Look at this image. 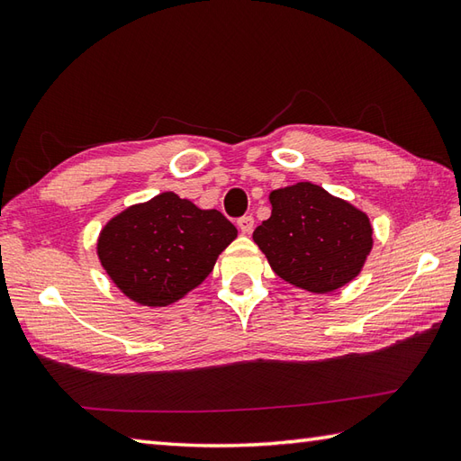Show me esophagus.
Wrapping results in <instances>:
<instances>
[{"label": "esophagus", "mask_w": 461, "mask_h": 461, "mask_svg": "<svg viewBox=\"0 0 461 461\" xmlns=\"http://www.w3.org/2000/svg\"><path fill=\"white\" fill-rule=\"evenodd\" d=\"M238 228L243 233H251L253 228H256V220H253V215H243V218L238 220Z\"/></svg>", "instance_id": "34e87169"}]
</instances>
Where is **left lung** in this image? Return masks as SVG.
I'll return each mask as SVG.
<instances>
[{"mask_svg":"<svg viewBox=\"0 0 461 461\" xmlns=\"http://www.w3.org/2000/svg\"><path fill=\"white\" fill-rule=\"evenodd\" d=\"M269 202L271 218L258 225L253 241L281 279L330 293L358 276L372 249L365 212L311 182L273 190Z\"/></svg>","mask_w":461,"mask_h":461,"instance_id":"8db88e82","label":"left lung"}]
</instances>
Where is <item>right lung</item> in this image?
Instances as JSON below:
<instances>
[{
  "label": "right lung",
  "mask_w": 461,
  "mask_h": 461,
  "mask_svg": "<svg viewBox=\"0 0 461 461\" xmlns=\"http://www.w3.org/2000/svg\"><path fill=\"white\" fill-rule=\"evenodd\" d=\"M238 230L218 210H200L174 192L154 195L104 225L96 253L126 297L166 307L210 276Z\"/></svg>",
  "instance_id": "add662e5"
}]
</instances>
